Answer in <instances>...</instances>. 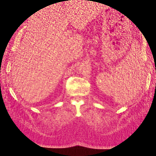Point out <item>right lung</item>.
I'll list each match as a JSON object with an SVG mask.
<instances>
[{
	"instance_id": "1",
	"label": "right lung",
	"mask_w": 156,
	"mask_h": 156,
	"mask_svg": "<svg viewBox=\"0 0 156 156\" xmlns=\"http://www.w3.org/2000/svg\"><path fill=\"white\" fill-rule=\"evenodd\" d=\"M70 1H71V0H70Z\"/></svg>"
}]
</instances>
